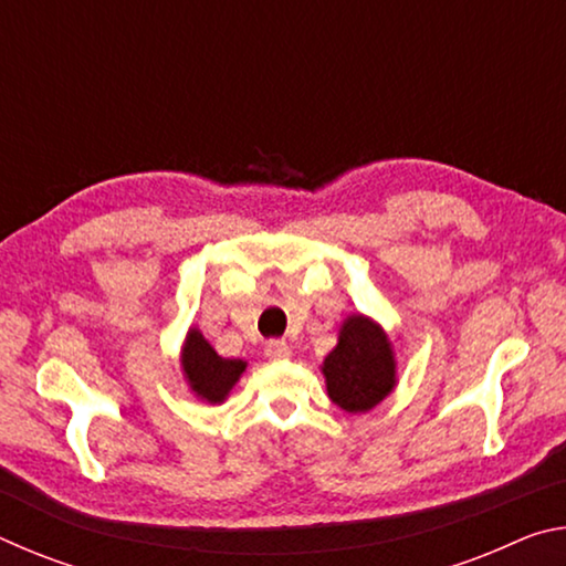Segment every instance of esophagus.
<instances>
[{
  "label": "esophagus",
  "instance_id": "obj_1",
  "mask_svg": "<svg viewBox=\"0 0 566 566\" xmlns=\"http://www.w3.org/2000/svg\"><path fill=\"white\" fill-rule=\"evenodd\" d=\"M264 354H266V357H270V359L280 361V359H290L292 349H290V344H286V342H282V339H272V342H266V344H264Z\"/></svg>",
  "mask_w": 566,
  "mask_h": 566
}]
</instances>
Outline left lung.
Here are the masks:
<instances>
[{
    "mask_svg": "<svg viewBox=\"0 0 566 566\" xmlns=\"http://www.w3.org/2000/svg\"><path fill=\"white\" fill-rule=\"evenodd\" d=\"M329 399L349 415L375 409L397 387V354L389 334L367 314L339 324L337 347L319 364Z\"/></svg>",
    "mask_w": 566,
    "mask_h": 566,
    "instance_id": "left-lung-1",
    "label": "left lung"
}]
</instances>
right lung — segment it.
<instances>
[{"label": "right lung", "instance_id": "add662e5", "mask_svg": "<svg viewBox=\"0 0 566 566\" xmlns=\"http://www.w3.org/2000/svg\"><path fill=\"white\" fill-rule=\"evenodd\" d=\"M179 364L189 391L205 405H224L229 391L247 371L244 359L219 357L217 349L197 327L187 329Z\"/></svg>", "mask_w": 566, "mask_h": 566}]
</instances>
